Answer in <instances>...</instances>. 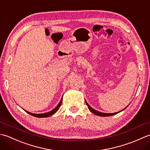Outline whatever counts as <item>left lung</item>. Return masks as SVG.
Returning a JSON list of instances; mask_svg holds the SVG:
<instances>
[{
	"label": "left lung",
	"instance_id": "left-lung-1",
	"mask_svg": "<svg viewBox=\"0 0 150 150\" xmlns=\"http://www.w3.org/2000/svg\"><path fill=\"white\" fill-rule=\"evenodd\" d=\"M86 105L88 106V108H89V110H90V111L91 112H92L93 113H94L95 115H98V116H101V117H108V116H111V115H116L117 113H119V112H116V113H102V112H100V111H97V110H94L93 108H92L90 105H89L88 103H87V102L86 101ZM125 108H124V109H125ZM124 109H123L122 110H124Z\"/></svg>",
	"mask_w": 150,
	"mask_h": 150
}]
</instances>
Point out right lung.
I'll use <instances>...</instances> for the list:
<instances>
[{
  "label": "right lung",
  "mask_w": 150,
  "mask_h": 150,
  "mask_svg": "<svg viewBox=\"0 0 150 150\" xmlns=\"http://www.w3.org/2000/svg\"><path fill=\"white\" fill-rule=\"evenodd\" d=\"M62 102V97L61 98V100H60V103L58 104V105H57V106L55 108H54L53 110H52V111H49V112H47V113H41V114H35V113H30V112H29V111H26V110H25V111H26V113H29L30 115H31L34 116V117H39V118H40V117H47L52 116V115H53L54 113H55L56 112V111H57V110H58L59 109L60 106H61Z\"/></svg>",
  "instance_id": "right-lung-1"
}]
</instances>
